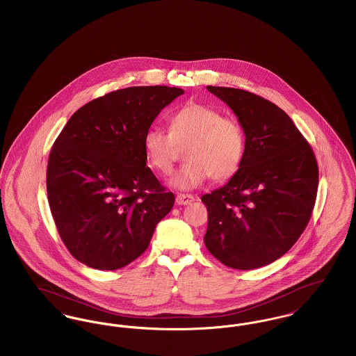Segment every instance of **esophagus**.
Segmentation results:
<instances>
[{
    "label": "esophagus",
    "mask_w": 356,
    "mask_h": 356,
    "mask_svg": "<svg viewBox=\"0 0 356 356\" xmlns=\"http://www.w3.org/2000/svg\"><path fill=\"white\" fill-rule=\"evenodd\" d=\"M193 200H195V197L188 193H179L176 196V203L180 206H188Z\"/></svg>",
    "instance_id": "34e87169"
}]
</instances>
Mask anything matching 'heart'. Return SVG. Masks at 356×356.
Segmentation results:
<instances>
[{
	"instance_id": "heart-1",
	"label": "heart",
	"mask_w": 356,
	"mask_h": 356,
	"mask_svg": "<svg viewBox=\"0 0 356 356\" xmlns=\"http://www.w3.org/2000/svg\"><path fill=\"white\" fill-rule=\"evenodd\" d=\"M186 147L187 163L170 179V186L191 191L209 177L223 181L242 165L246 152V134L241 122L203 104H188L169 118V131L152 127L144 136V150L149 165L169 175Z\"/></svg>"
}]
</instances>
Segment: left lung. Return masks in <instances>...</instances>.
<instances>
[{"label": "left lung", "mask_w": 356, "mask_h": 356, "mask_svg": "<svg viewBox=\"0 0 356 356\" xmlns=\"http://www.w3.org/2000/svg\"><path fill=\"white\" fill-rule=\"evenodd\" d=\"M245 129L246 152L222 188L202 196L204 243L223 265L251 270L282 257L305 230L318 186L314 150L289 115L249 91L207 86Z\"/></svg>", "instance_id": "left-lung-1"}]
</instances>
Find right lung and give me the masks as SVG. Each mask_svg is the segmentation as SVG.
Instances as JSON below:
<instances>
[{"label":"right lung","instance_id":"1","mask_svg":"<svg viewBox=\"0 0 356 356\" xmlns=\"http://www.w3.org/2000/svg\"><path fill=\"white\" fill-rule=\"evenodd\" d=\"M179 87L111 91L72 114L51 149L47 193L58 232L74 258L117 270L147 250L175 204L147 167L144 136Z\"/></svg>","mask_w":356,"mask_h":356}]
</instances>
